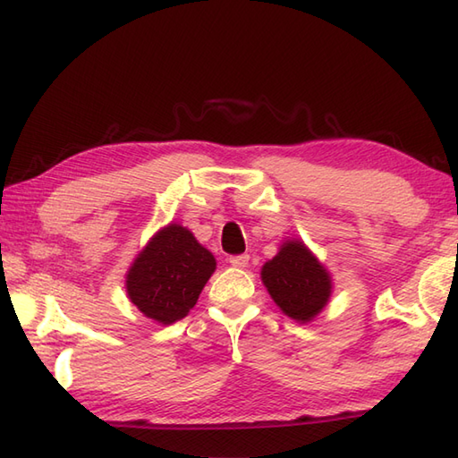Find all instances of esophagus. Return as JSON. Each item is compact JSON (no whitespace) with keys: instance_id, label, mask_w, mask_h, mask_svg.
Segmentation results:
<instances>
[{"instance_id":"obj_1","label":"esophagus","mask_w":458,"mask_h":458,"mask_svg":"<svg viewBox=\"0 0 458 458\" xmlns=\"http://www.w3.org/2000/svg\"><path fill=\"white\" fill-rule=\"evenodd\" d=\"M228 261H230V266H234V267H246L248 261H250V256H248V254L232 256Z\"/></svg>"}]
</instances>
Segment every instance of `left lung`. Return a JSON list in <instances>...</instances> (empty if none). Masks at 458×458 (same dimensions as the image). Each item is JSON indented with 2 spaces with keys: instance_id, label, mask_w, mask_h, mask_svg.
Returning <instances> with one entry per match:
<instances>
[{
  "instance_id": "1",
  "label": "left lung",
  "mask_w": 458,
  "mask_h": 458,
  "mask_svg": "<svg viewBox=\"0 0 458 458\" xmlns=\"http://www.w3.org/2000/svg\"><path fill=\"white\" fill-rule=\"evenodd\" d=\"M261 281L276 305L297 323H309L328 303L333 279L303 242L287 240L261 267Z\"/></svg>"
}]
</instances>
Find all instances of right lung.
<instances>
[{
  "mask_svg": "<svg viewBox=\"0 0 458 458\" xmlns=\"http://www.w3.org/2000/svg\"><path fill=\"white\" fill-rule=\"evenodd\" d=\"M216 269V259L192 232L169 224L145 246L125 277L131 303L161 325H173L197 305L202 287Z\"/></svg>",
  "mask_w": 458,
  "mask_h": 458,
  "instance_id": "1",
  "label": "right lung"
}]
</instances>
